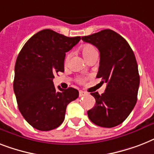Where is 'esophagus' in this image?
Segmentation results:
<instances>
[{"label": "esophagus", "mask_w": 154, "mask_h": 154, "mask_svg": "<svg viewBox=\"0 0 154 154\" xmlns=\"http://www.w3.org/2000/svg\"><path fill=\"white\" fill-rule=\"evenodd\" d=\"M88 94L86 92H84V91H79V96L80 97H85V96H86V95Z\"/></svg>", "instance_id": "34e87169"}]
</instances>
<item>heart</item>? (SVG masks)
<instances>
[{
    "mask_svg": "<svg viewBox=\"0 0 154 154\" xmlns=\"http://www.w3.org/2000/svg\"><path fill=\"white\" fill-rule=\"evenodd\" d=\"M81 52H82V54H83V56L86 59V58L88 57H89L91 54H92L93 53H96L97 51H96L95 47L91 46V45H86V46L82 47V49H81ZM69 55L66 56V62L69 59ZM77 81H78V82H80V83H82L84 81V79H82V78H78Z\"/></svg>",
    "mask_w": 154,
    "mask_h": 154,
    "instance_id": "heart-1",
    "label": "heart"
}]
</instances>
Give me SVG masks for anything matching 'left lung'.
<instances>
[{
	"label": "left lung",
	"mask_w": 154,
	"mask_h": 154,
	"mask_svg": "<svg viewBox=\"0 0 154 154\" xmlns=\"http://www.w3.org/2000/svg\"><path fill=\"white\" fill-rule=\"evenodd\" d=\"M81 38L100 51L97 77L107 84L103 94L91 93L96 105L88 111V118L99 127H116L128 117L137 102L140 77L134 54L127 40L111 29Z\"/></svg>",
	"instance_id": "8db88e82"
}]
</instances>
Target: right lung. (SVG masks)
<instances>
[{"label": "right lung", "mask_w": 154, "mask_h": 154, "mask_svg": "<svg viewBox=\"0 0 154 154\" xmlns=\"http://www.w3.org/2000/svg\"><path fill=\"white\" fill-rule=\"evenodd\" d=\"M81 37H66L52 30H42L29 38L15 66L13 89L19 110L32 127L42 131L58 127L65 119L66 107L79 96L76 88L58 90L53 79L64 72L66 53Z\"/></svg>", "instance_id": "right-lung-1"}]
</instances>
